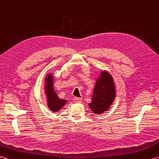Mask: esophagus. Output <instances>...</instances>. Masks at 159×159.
Segmentation results:
<instances>
[{"label":"esophagus","mask_w":159,"mask_h":159,"mask_svg":"<svg viewBox=\"0 0 159 159\" xmlns=\"http://www.w3.org/2000/svg\"><path fill=\"white\" fill-rule=\"evenodd\" d=\"M73 100H74V102H76V103H80L82 102V99L80 98H78V97H74Z\"/></svg>","instance_id":"esophagus-1"}]
</instances>
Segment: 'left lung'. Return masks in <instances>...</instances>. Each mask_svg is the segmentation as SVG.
<instances>
[{"label": "left lung", "instance_id": "1", "mask_svg": "<svg viewBox=\"0 0 159 159\" xmlns=\"http://www.w3.org/2000/svg\"><path fill=\"white\" fill-rule=\"evenodd\" d=\"M116 97L113 80L109 73L102 72L94 87L91 109L94 113L100 114L109 109Z\"/></svg>", "mask_w": 159, "mask_h": 159}]
</instances>
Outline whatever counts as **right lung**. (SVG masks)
<instances>
[{
  "mask_svg": "<svg viewBox=\"0 0 159 159\" xmlns=\"http://www.w3.org/2000/svg\"><path fill=\"white\" fill-rule=\"evenodd\" d=\"M46 92L48 98V104L51 111H57L64 106L66 101L65 100L59 98L58 96L53 90L52 87V75H48L46 78Z\"/></svg>",
  "mask_w": 159,
  "mask_h": 159,
  "instance_id": "right-lung-1",
  "label": "right lung"
}]
</instances>
